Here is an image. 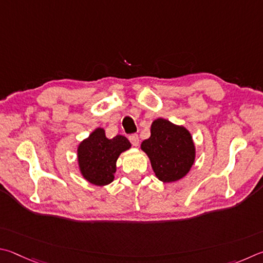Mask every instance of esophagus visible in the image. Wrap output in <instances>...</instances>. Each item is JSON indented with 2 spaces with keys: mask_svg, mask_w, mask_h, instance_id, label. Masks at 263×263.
Returning <instances> with one entry per match:
<instances>
[{
  "mask_svg": "<svg viewBox=\"0 0 263 263\" xmlns=\"http://www.w3.org/2000/svg\"><path fill=\"white\" fill-rule=\"evenodd\" d=\"M129 141H130V143L134 146H139V144H140L139 135H136V134H133L129 136Z\"/></svg>",
  "mask_w": 263,
  "mask_h": 263,
  "instance_id": "esophagus-1",
  "label": "esophagus"
}]
</instances>
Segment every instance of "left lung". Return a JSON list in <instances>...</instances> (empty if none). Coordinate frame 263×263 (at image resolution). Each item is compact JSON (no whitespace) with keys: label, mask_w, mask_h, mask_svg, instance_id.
Wrapping results in <instances>:
<instances>
[{"label":"left lung","mask_w":263,"mask_h":263,"mask_svg":"<svg viewBox=\"0 0 263 263\" xmlns=\"http://www.w3.org/2000/svg\"><path fill=\"white\" fill-rule=\"evenodd\" d=\"M151 135L141 144L150 159L155 176L162 182H174L191 171L196 149L192 134L183 126L158 118L151 123Z\"/></svg>","instance_id":"1"}]
</instances>
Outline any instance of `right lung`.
Masks as SVG:
<instances>
[{"label":"right lung","instance_id":"add662e5","mask_svg":"<svg viewBox=\"0 0 263 263\" xmlns=\"http://www.w3.org/2000/svg\"><path fill=\"white\" fill-rule=\"evenodd\" d=\"M132 148L122 135L108 139L98 127L77 146V164L81 176L96 186H107L114 180L119 156Z\"/></svg>","mask_w":263,"mask_h":263}]
</instances>
